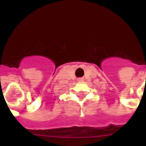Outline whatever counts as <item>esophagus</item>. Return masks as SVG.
Masks as SVG:
<instances>
[{"instance_id":"obj_1","label":"esophagus","mask_w":146,"mask_h":146,"mask_svg":"<svg viewBox=\"0 0 146 146\" xmlns=\"http://www.w3.org/2000/svg\"><path fill=\"white\" fill-rule=\"evenodd\" d=\"M78 81H79V82H81V81H82V79H79V80H78Z\"/></svg>"}]
</instances>
